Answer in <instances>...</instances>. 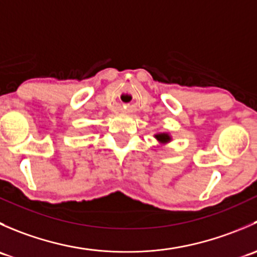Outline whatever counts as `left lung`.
Instances as JSON below:
<instances>
[{
  "label": "left lung",
  "mask_w": 257,
  "mask_h": 257,
  "mask_svg": "<svg viewBox=\"0 0 257 257\" xmlns=\"http://www.w3.org/2000/svg\"><path fill=\"white\" fill-rule=\"evenodd\" d=\"M154 138L157 139L158 144L159 145L169 144L170 142L173 141L172 136H170V133H168V132H159V133H155Z\"/></svg>",
  "instance_id": "1"
}]
</instances>
